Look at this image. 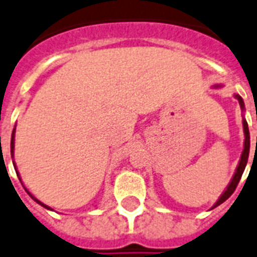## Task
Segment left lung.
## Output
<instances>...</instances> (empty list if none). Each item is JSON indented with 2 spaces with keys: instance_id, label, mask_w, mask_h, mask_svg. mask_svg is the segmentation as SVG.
<instances>
[{
  "instance_id": "8db88e82",
  "label": "left lung",
  "mask_w": 257,
  "mask_h": 257,
  "mask_svg": "<svg viewBox=\"0 0 257 257\" xmlns=\"http://www.w3.org/2000/svg\"><path fill=\"white\" fill-rule=\"evenodd\" d=\"M215 87H219V85H215ZM234 98H237L238 100V103H240L241 109L242 111H245V104H244V100L241 98L240 95L235 94ZM242 128H244V136H245V140H244V150H242V154H241V158H240V162H238V166L235 169V173L233 178H231V181L229 182V185L226 188V191L220 195V197L216 200V203L214 206L211 207V210L212 208H215L218 207L219 204H222L223 201L227 200L231 195H233V192L235 191V188L238 185V182L241 180V176H242V173L245 170V166H246V163H248V157H249V147H250V138H249V129H248V122H246V119L242 118ZM256 148H257V138H256Z\"/></svg>"
}]
</instances>
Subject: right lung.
<instances>
[{"instance_id": "add662e5", "label": "right lung", "mask_w": 257, "mask_h": 257, "mask_svg": "<svg viewBox=\"0 0 257 257\" xmlns=\"http://www.w3.org/2000/svg\"><path fill=\"white\" fill-rule=\"evenodd\" d=\"M15 132H16V126H15V128H13L12 139H11V155H12V158H13V154H15ZM13 166L16 167V165H15V162H13ZM16 173H17V169H16ZM17 177H19V180H22V178H20V174H19V173H17ZM24 189H26V191H27V188H24ZM27 193H28V195H30V196L32 197V199H34V200L37 201L38 204H41L42 207H45V208H47V210H51L50 207L46 206V204H43V203H42V201L38 200V199H37V197H35V196H32L31 193H30V192H28V191H27Z\"/></svg>"}]
</instances>
